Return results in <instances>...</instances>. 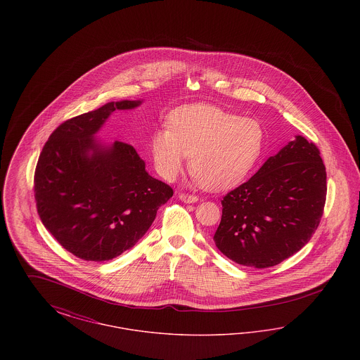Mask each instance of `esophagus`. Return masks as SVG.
Masks as SVG:
<instances>
[{
  "label": "esophagus",
  "instance_id": "1",
  "mask_svg": "<svg viewBox=\"0 0 360 360\" xmlns=\"http://www.w3.org/2000/svg\"><path fill=\"white\" fill-rule=\"evenodd\" d=\"M178 197H179V200H181V201H184V202H186V204H194V202H197V201H198V197H197V195H194V194L179 193V194H178Z\"/></svg>",
  "mask_w": 360,
  "mask_h": 360
}]
</instances>
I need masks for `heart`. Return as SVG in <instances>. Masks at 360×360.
Segmentation results:
<instances>
[{
    "label": "heart",
    "mask_w": 360,
    "mask_h": 360,
    "mask_svg": "<svg viewBox=\"0 0 360 360\" xmlns=\"http://www.w3.org/2000/svg\"><path fill=\"white\" fill-rule=\"evenodd\" d=\"M266 131L260 121L240 117L209 103L172 110L167 129L151 135L155 169L174 181L188 159L195 182L221 191L240 185L257 166L264 150Z\"/></svg>",
    "instance_id": "obj_1"
}]
</instances>
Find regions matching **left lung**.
I'll list each match as a JSON object with an SVG mask.
<instances>
[{"label":"left lung","mask_w":360,"mask_h":360,"mask_svg":"<svg viewBox=\"0 0 360 360\" xmlns=\"http://www.w3.org/2000/svg\"><path fill=\"white\" fill-rule=\"evenodd\" d=\"M326 197L320 151L298 135L224 197L221 221L213 236L216 247L241 266L279 264L313 236Z\"/></svg>","instance_id":"8db88e82"}]
</instances>
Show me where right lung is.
Returning a JSON list of instances; mask_svg holds the SVG:
<instances>
[{
    "label": "right lung",
    "instance_id": "add662e5",
    "mask_svg": "<svg viewBox=\"0 0 360 360\" xmlns=\"http://www.w3.org/2000/svg\"><path fill=\"white\" fill-rule=\"evenodd\" d=\"M143 101H113L60 124L34 172V200L46 229L72 255L103 262L132 248L154 223L172 188L153 178L136 150L96 135L115 110Z\"/></svg>",
    "mask_w": 360,
    "mask_h": 360
}]
</instances>
